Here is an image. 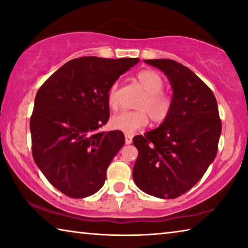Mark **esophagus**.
<instances>
[{"label":"esophagus","mask_w":248,"mask_h":248,"mask_svg":"<svg viewBox=\"0 0 248 248\" xmlns=\"http://www.w3.org/2000/svg\"><path fill=\"white\" fill-rule=\"evenodd\" d=\"M124 138H125V144H130L132 142V136L129 133H125L124 134Z\"/></svg>","instance_id":"esophagus-1"}]
</instances>
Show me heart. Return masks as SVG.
I'll return each instance as SVG.
<instances>
[{
  "mask_svg": "<svg viewBox=\"0 0 248 248\" xmlns=\"http://www.w3.org/2000/svg\"><path fill=\"white\" fill-rule=\"evenodd\" d=\"M137 78L145 92L144 97L137 105L139 110L121 111L111 118L112 128L125 133H133L144 128L149 124V117L154 124L162 123L167 118L171 108L170 97L162 93L164 83L161 75L153 70H143ZM107 100L110 107L117 106V84L109 89Z\"/></svg>",
  "mask_w": 248,
  "mask_h": 248,
  "instance_id": "heart-1",
  "label": "heart"
}]
</instances>
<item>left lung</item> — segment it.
<instances>
[{
    "instance_id": "8db88e82",
    "label": "left lung",
    "mask_w": 248,
    "mask_h": 248,
    "mask_svg": "<svg viewBox=\"0 0 248 248\" xmlns=\"http://www.w3.org/2000/svg\"><path fill=\"white\" fill-rule=\"evenodd\" d=\"M164 73L173 96L159 127L136 136L133 180L145 194L174 199L199 182L215 161L221 120L215 94L187 66L170 59L144 60Z\"/></svg>"
}]
</instances>
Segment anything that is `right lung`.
Listing matches in <instances>:
<instances>
[{
	"label": "right lung",
	"instance_id": "add662e5",
	"mask_svg": "<svg viewBox=\"0 0 248 248\" xmlns=\"http://www.w3.org/2000/svg\"><path fill=\"white\" fill-rule=\"evenodd\" d=\"M140 59L82 57L58 69L38 90L31 117L33 161L49 183L71 198L104 186L124 144L120 130L99 131L109 119L108 91Z\"/></svg>",
	"mask_w": 248,
	"mask_h": 248
}]
</instances>
